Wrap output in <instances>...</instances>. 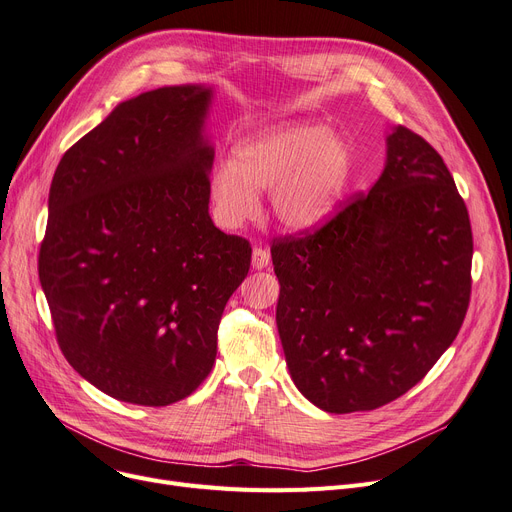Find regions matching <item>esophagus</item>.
I'll list each match as a JSON object with an SVG mask.
<instances>
[{
    "label": "esophagus",
    "instance_id": "esophagus-1",
    "mask_svg": "<svg viewBox=\"0 0 512 512\" xmlns=\"http://www.w3.org/2000/svg\"><path fill=\"white\" fill-rule=\"evenodd\" d=\"M269 264H271V252L264 250V248H254V252H252V267L262 271V269H267Z\"/></svg>",
    "mask_w": 512,
    "mask_h": 512
}]
</instances>
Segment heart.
<instances>
[{
    "instance_id": "heart-1",
    "label": "heart",
    "mask_w": 512,
    "mask_h": 512,
    "mask_svg": "<svg viewBox=\"0 0 512 512\" xmlns=\"http://www.w3.org/2000/svg\"><path fill=\"white\" fill-rule=\"evenodd\" d=\"M355 157L349 140L319 121H292L237 145L210 178L216 218L229 229L256 216V191L271 189V212L290 233L330 222L349 191Z\"/></svg>"
}]
</instances>
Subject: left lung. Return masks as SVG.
Returning a JSON list of instances; mask_svg holds the SVG:
<instances>
[{
    "label": "left lung",
    "mask_w": 512,
    "mask_h": 512,
    "mask_svg": "<svg viewBox=\"0 0 512 512\" xmlns=\"http://www.w3.org/2000/svg\"><path fill=\"white\" fill-rule=\"evenodd\" d=\"M277 330L298 391L330 414L410 391L460 332L473 233L441 155L403 126L367 195L325 227L275 239Z\"/></svg>",
    "instance_id": "1"
}]
</instances>
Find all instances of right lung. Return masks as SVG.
<instances>
[{"mask_svg":"<svg viewBox=\"0 0 512 512\" xmlns=\"http://www.w3.org/2000/svg\"><path fill=\"white\" fill-rule=\"evenodd\" d=\"M214 90L130 98L60 159L39 281L60 351L113 399L189 397L216 359V332L250 271V241L210 218Z\"/></svg>","mask_w":512,"mask_h":512,"instance_id":"add662e5","label":"right lung"}]
</instances>
